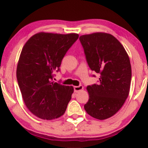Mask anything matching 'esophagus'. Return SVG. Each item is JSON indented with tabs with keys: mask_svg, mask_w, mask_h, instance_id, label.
<instances>
[{
	"mask_svg": "<svg viewBox=\"0 0 148 148\" xmlns=\"http://www.w3.org/2000/svg\"><path fill=\"white\" fill-rule=\"evenodd\" d=\"M83 89H84V87H83V86H81V85L79 86H74V90L75 92H78L82 90Z\"/></svg>",
	"mask_w": 148,
	"mask_h": 148,
	"instance_id": "obj_1",
	"label": "esophagus"
}]
</instances>
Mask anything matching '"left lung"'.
Instances as JSON below:
<instances>
[{
	"instance_id": "8db88e82",
	"label": "left lung",
	"mask_w": 148,
	"mask_h": 148,
	"mask_svg": "<svg viewBox=\"0 0 148 148\" xmlns=\"http://www.w3.org/2000/svg\"><path fill=\"white\" fill-rule=\"evenodd\" d=\"M79 40L88 66L100 75L97 84L87 87L89 99L84 105L85 110L98 120L111 118L129 95L132 79L130 58L121 43L111 34L81 35Z\"/></svg>"
}]
</instances>
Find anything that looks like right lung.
Listing matches in <instances>:
<instances>
[{"label": "right lung", "instance_id": "1", "mask_svg": "<svg viewBox=\"0 0 148 148\" xmlns=\"http://www.w3.org/2000/svg\"><path fill=\"white\" fill-rule=\"evenodd\" d=\"M79 35L39 33L22 49L16 78L25 106L44 120L62 116L74 92L72 86L54 82V72L60 71L62 58Z\"/></svg>", "mask_w": 148, "mask_h": 148}]
</instances>
